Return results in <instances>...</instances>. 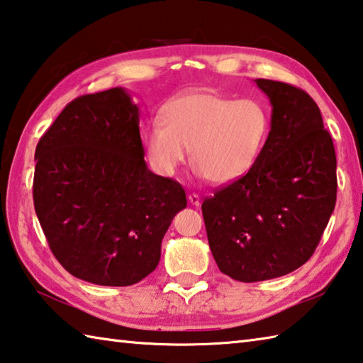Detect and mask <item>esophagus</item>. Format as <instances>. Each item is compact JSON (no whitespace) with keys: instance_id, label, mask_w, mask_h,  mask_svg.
Here are the masks:
<instances>
[{"instance_id":"1","label":"esophagus","mask_w":363,"mask_h":363,"mask_svg":"<svg viewBox=\"0 0 363 363\" xmlns=\"http://www.w3.org/2000/svg\"><path fill=\"white\" fill-rule=\"evenodd\" d=\"M189 201H190V203H192L194 206H199V205H200V196L196 195V194H190V195H189Z\"/></svg>"}]
</instances>
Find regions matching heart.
Segmentation results:
<instances>
[{"mask_svg": "<svg viewBox=\"0 0 363 363\" xmlns=\"http://www.w3.org/2000/svg\"><path fill=\"white\" fill-rule=\"evenodd\" d=\"M270 131V116L256 99H232L211 91H192L171 99L162 123L145 133L152 168L173 176L186 162L218 186L240 179L255 167Z\"/></svg>", "mask_w": 363, "mask_h": 363, "instance_id": "1", "label": "heart"}]
</instances>
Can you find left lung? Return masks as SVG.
<instances>
[{
    "label": "left lung",
    "mask_w": 363,
    "mask_h": 363,
    "mask_svg": "<svg viewBox=\"0 0 363 363\" xmlns=\"http://www.w3.org/2000/svg\"><path fill=\"white\" fill-rule=\"evenodd\" d=\"M272 104L267 143L247 174L201 205L219 270L251 284L281 277L314 255L336 203V153L314 99L255 79Z\"/></svg>",
    "instance_id": "left-lung-1"
}]
</instances>
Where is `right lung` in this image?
Segmentation results:
<instances>
[{
  "instance_id": "add662e5",
  "label": "right lung",
  "mask_w": 363,
  "mask_h": 363,
  "mask_svg": "<svg viewBox=\"0 0 363 363\" xmlns=\"http://www.w3.org/2000/svg\"><path fill=\"white\" fill-rule=\"evenodd\" d=\"M33 203L52 255L77 279L128 286L155 270L179 182L144 160L139 108L125 89L67 104L35 150Z\"/></svg>"
}]
</instances>
